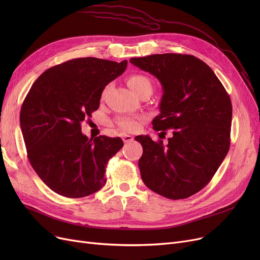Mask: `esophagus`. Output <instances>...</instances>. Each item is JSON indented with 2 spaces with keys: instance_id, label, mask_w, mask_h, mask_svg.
<instances>
[{
  "instance_id": "esophagus-1",
  "label": "esophagus",
  "mask_w": 260,
  "mask_h": 260,
  "mask_svg": "<svg viewBox=\"0 0 260 260\" xmlns=\"http://www.w3.org/2000/svg\"><path fill=\"white\" fill-rule=\"evenodd\" d=\"M122 140L124 143H128V142H132L134 140V137H133V136H129V135H123Z\"/></svg>"
}]
</instances>
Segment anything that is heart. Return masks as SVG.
Segmentation results:
<instances>
[{"instance_id": "b5f03b06", "label": "heart", "mask_w": 260, "mask_h": 260, "mask_svg": "<svg viewBox=\"0 0 260 260\" xmlns=\"http://www.w3.org/2000/svg\"><path fill=\"white\" fill-rule=\"evenodd\" d=\"M127 85L135 93H137L138 95L144 89L153 88L152 81L149 80L146 76L141 75V74L131 75L127 79ZM116 122L119 125V127L125 132H134L139 126V120L137 118L131 117V116H121V117L117 118Z\"/></svg>"}]
</instances>
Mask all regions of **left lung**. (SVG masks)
Masks as SVG:
<instances>
[{"label": "left lung", "instance_id": "1", "mask_svg": "<svg viewBox=\"0 0 260 260\" xmlns=\"http://www.w3.org/2000/svg\"><path fill=\"white\" fill-rule=\"evenodd\" d=\"M129 62L162 85L160 115L153 128L174 129L168 145L148 136L135 138L143 147L138 162L141 178L166 198L192 196L211 181L229 152L230 95L211 67L194 56L162 53Z\"/></svg>", "mask_w": 260, "mask_h": 260}]
</instances>
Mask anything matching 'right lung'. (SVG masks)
Returning a JSON list of instances; mask_svg holds the SVG:
<instances>
[{
	"instance_id": "right-lung-1",
	"label": "right lung",
	"mask_w": 260,
	"mask_h": 260,
	"mask_svg": "<svg viewBox=\"0 0 260 260\" xmlns=\"http://www.w3.org/2000/svg\"><path fill=\"white\" fill-rule=\"evenodd\" d=\"M126 66V60L73 59L48 68L27 93L20 114L27 157L57 194L80 198L104 186L105 167L123 141L106 136L88 139L81 123L97 111L103 89Z\"/></svg>"
}]
</instances>
